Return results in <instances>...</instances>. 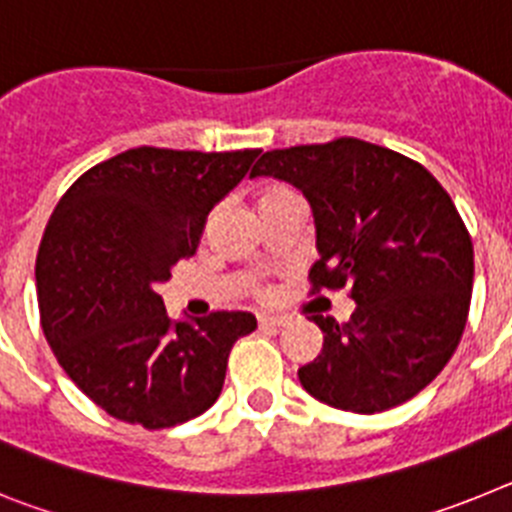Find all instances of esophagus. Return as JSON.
I'll list each match as a JSON object with an SVG mask.
<instances>
[{
	"label": "esophagus",
	"instance_id": "1",
	"mask_svg": "<svg viewBox=\"0 0 512 512\" xmlns=\"http://www.w3.org/2000/svg\"><path fill=\"white\" fill-rule=\"evenodd\" d=\"M284 323L287 318H279V315H259V328H279Z\"/></svg>",
	"mask_w": 512,
	"mask_h": 512
}]
</instances>
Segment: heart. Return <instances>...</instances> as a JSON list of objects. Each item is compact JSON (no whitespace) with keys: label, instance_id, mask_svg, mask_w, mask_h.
I'll return each mask as SVG.
<instances>
[{"label":"heart","instance_id":"1","mask_svg":"<svg viewBox=\"0 0 512 512\" xmlns=\"http://www.w3.org/2000/svg\"><path fill=\"white\" fill-rule=\"evenodd\" d=\"M292 194H297L295 189L287 187V184H279V182H271L266 184V187L259 189V210L261 207L271 205V202H277V200H284V197H292Z\"/></svg>","mask_w":512,"mask_h":512}]
</instances>
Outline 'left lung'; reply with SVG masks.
Instances as JSON below:
<instances>
[{"label":"left lung","mask_w":512,"mask_h":512,"mask_svg":"<svg viewBox=\"0 0 512 512\" xmlns=\"http://www.w3.org/2000/svg\"><path fill=\"white\" fill-rule=\"evenodd\" d=\"M251 176L302 189L320 259L310 292L348 289V323L310 315L323 351L300 382L330 408L374 415L449 364L467 325L474 248L449 192L413 158L359 138L266 151Z\"/></svg>","instance_id":"1"}]
</instances>
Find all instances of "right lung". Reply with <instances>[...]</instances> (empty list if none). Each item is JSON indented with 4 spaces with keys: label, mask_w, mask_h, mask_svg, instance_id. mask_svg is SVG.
I'll use <instances>...</instances> for the list:
<instances>
[{
    "label": "right lung",
    "mask_w": 512,
    "mask_h": 512,
    "mask_svg": "<svg viewBox=\"0 0 512 512\" xmlns=\"http://www.w3.org/2000/svg\"><path fill=\"white\" fill-rule=\"evenodd\" d=\"M259 153L130 148L58 200L35 261L40 325L63 372L112 418L161 431L220 397L230 348L256 318L171 323L158 284L194 256L215 202Z\"/></svg>",
    "instance_id": "obj_1"
}]
</instances>
